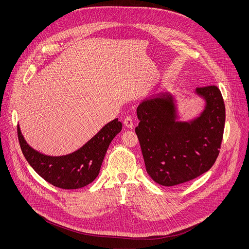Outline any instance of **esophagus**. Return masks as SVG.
<instances>
[{"instance_id": "1", "label": "esophagus", "mask_w": 249, "mask_h": 249, "mask_svg": "<svg viewBox=\"0 0 249 249\" xmlns=\"http://www.w3.org/2000/svg\"><path fill=\"white\" fill-rule=\"evenodd\" d=\"M124 125L130 129L134 128V122H133V118L131 116H127L124 119Z\"/></svg>"}]
</instances>
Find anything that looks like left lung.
<instances>
[{"label": "left lung", "instance_id": "8db88e82", "mask_svg": "<svg viewBox=\"0 0 249 249\" xmlns=\"http://www.w3.org/2000/svg\"><path fill=\"white\" fill-rule=\"evenodd\" d=\"M206 99V108L197 119L175 121L171 96L142 102L137 108L138 136L147 172L162 186L190 181L215 163L223 141L226 108L217 86L197 88Z\"/></svg>", "mask_w": 249, "mask_h": 249}]
</instances>
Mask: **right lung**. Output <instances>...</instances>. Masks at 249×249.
Listing matches in <instances>:
<instances>
[{
    "label": "right lung",
    "instance_id": "right-lung-1",
    "mask_svg": "<svg viewBox=\"0 0 249 249\" xmlns=\"http://www.w3.org/2000/svg\"><path fill=\"white\" fill-rule=\"evenodd\" d=\"M121 129L122 123L114 119L106 124L83 148L64 157L44 156L30 148L18 125V137L24 158L43 179L62 189H78L96 178L106 151Z\"/></svg>",
    "mask_w": 249,
    "mask_h": 249
}]
</instances>
